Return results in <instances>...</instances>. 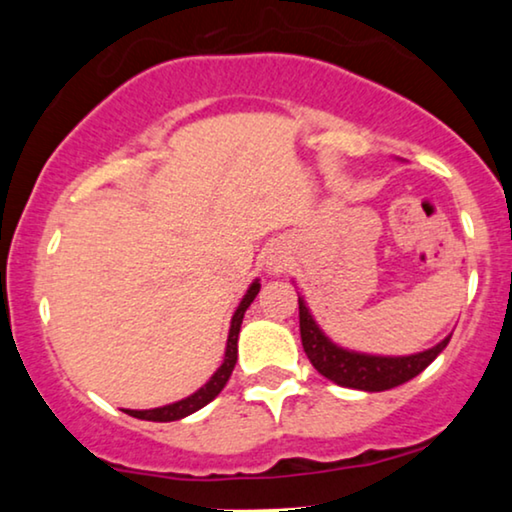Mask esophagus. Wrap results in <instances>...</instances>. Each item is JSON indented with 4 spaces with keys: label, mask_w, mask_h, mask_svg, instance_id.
Returning a JSON list of instances; mask_svg holds the SVG:
<instances>
[{
    "label": "esophagus",
    "mask_w": 512,
    "mask_h": 512,
    "mask_svg": "<svg viewBox=\"0 0 512 512\" xmlns=\"http://www.w3.org/2000/svg\"><path fill=\"white\" fill-rule=\"evenodd\" d=\"M263 265L270 275H277V272H282L286 265H289V251H286V247H279V244H275V247H270L268 251H265Z\"/></svg>",
    "instance_id": "obj_1"
}]
</instances>
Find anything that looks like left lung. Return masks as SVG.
<instances>
[{"label":"left lung","mask_w":512,"mask_h":512,"mask_svg":"<svg viewBox=\"0 0 512 512\" xmlns=\"http://www.w3.org/2000/svg\"><path fill=\"white\" fill-rule=\"evenodd\" d=\"M298 314H300V340L307 359L321 375L328 380L340 384V387L361 389V391H387L398 384L412 380L436 356L443 352L452 335H447L424 352L408 354V356H382V354H366L354 352V349L340 347L328 335L321 331L317 319L312 317L310 307L305 298L298 296Z\"/></svg>","instance_id":"obj_1"}]
</instances>
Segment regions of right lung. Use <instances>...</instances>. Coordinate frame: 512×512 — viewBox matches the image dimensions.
Masks as SVG:
<instances>
[{"instance_id": "right-lung-1", "label": "right lung", "mask_w": 512, "mask_h": 512, "mask_svg": "<svg viewBox=\"0 0 512 512\" xmlns=\"http://www.w3.org/2000/svg\"><path fill=\"white\" fill-rule=\"evenodd\" d=\"M258 291H261V279H254V282L249 284L247 293H244V298L240 300V305H237L233 319H230V331H228V342H226V354H223V363L219 368H216V373L209 377V380L202 384L198 391H195V394L181 398V401H177V403L163 405V408L123 410V412H128L130 417L146 419V422H177V419H184L188 415H193V412L205 408L209 401H214V398L221 394V389L226 387V382L230 380V373H233V368L237 363V335H240L244 312H247V307L251 303H254Z\"/></svg>"}]
</instances>
